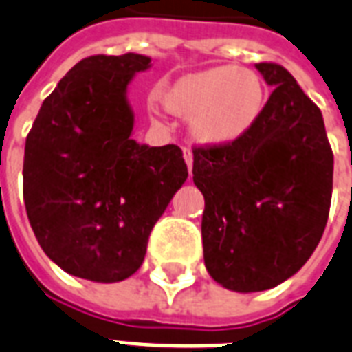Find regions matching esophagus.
<instances>
[{"mask_svg": "<svg viewBox=\"0 0 352 352\" xmlns=\"http://www.w3.org/2000/svg\"><path fill=\"white\" fill-rule=\"evenodd\" d=\"M184 157H185V163H187V167H189V170L192 168V152H190L189 146H185L184 148Z\"/></svg>", "mask_w": 352, "mask_h": 352, "instance_id": "esophagus-1", "label": "esophagus"}]
</instances>
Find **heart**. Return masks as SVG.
<instances>
[{
  "label": "heart",
  "mask_w": 352,
  "mask_h": 352,
  "mask_svg": "<svg viewBox=\"0 0 352 352\" xmlns=\"http://www.w3.org/2000/svg\"><path fill=\"white\" fill-rule=\"evenodd\" d=\"M163 104L190 116V133L209 146H226L252 132L266 104L264 84L248 67L214 65L174 80Z\"/></svg>",
  "instance_id": "b5f03b06"
}]
</instances>
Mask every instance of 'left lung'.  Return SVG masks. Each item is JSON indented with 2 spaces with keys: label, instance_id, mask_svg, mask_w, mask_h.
Here are the masks:
<instances>
[{
  "label": "left lung",
  "instance_id": "obj_1",
  "mask_svg": "<svg viewBox=\"0 0 352 352\" xmlns=\"http://www.w3.org/2000/svg\"><path fill=\"white\" fill-rule=\"evenodd\" d=\"M255 67L274 91L252 132L192 148V179L206 198V268L235 292L292 277L320 244L332 196L334 156L321 110L280 64Z\"/></svg>",
  "mask_w": 352,
  "mask_h": 352
}]
</instances>
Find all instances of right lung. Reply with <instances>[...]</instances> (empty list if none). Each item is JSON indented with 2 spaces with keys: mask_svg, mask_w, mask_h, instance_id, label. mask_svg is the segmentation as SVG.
Segmentation results:
<instances>
[{
  "mask_svg": "<svg viewBox=\"0 0 352 352\" xmlns=\"http://www.w3.org/2000/svg\"><path fill=\"white\" fill-rule=\"evenodd\" d=\"M148 65L135 53L80 60L27 135V217L45 255L75 277L117 283L135 274L152 228L189 174L178 145L130 138L126 86Z\"/></svg>",
  "mask_w": 352,
  "mask_h": 352,
  "instance_id": "right-lung-1",
  "label": "right lung"
}]
</instances>
